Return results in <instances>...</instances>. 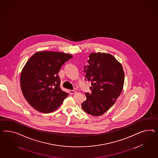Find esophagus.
I'll use <instances>...</instances> for the list:
<instances>
[{"label":"esophagus","mask_w":158,"mask_h":158,"mask_svg":"<svg viewBox=\"0 0 158 158\" xmlns=\"http://www.w3.org/2000/svg\"><path fill=\"white\" fill-rule=\"evenodd\" d=\"M69 94H74L75 93H76V91L75 90H70L69 91Z\"/></svg>","instance_id":"1"}]
</instances>
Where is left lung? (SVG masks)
Returning a JSON list of instances; mask_svg holds the SVG:
<instances>
[{
  "label": "left lung",
  "mask_w": 158,
  "mask_h": 158,
  "mask_svg": "<svg viewBox=\"0 0 158 158\" xmlns=\"http://www.w3.org/2000/svg\"><path fill=\"white\" fill-rule=\"evenodd\" d=\"M88 65L84 67L85 81H91V93H85L86 100L81 108L86 113L99 116L106 112L122 92L124 72L121 64L113 56L105 53H92Z\"/></svg>",
  "instance_id": "8db88e82"
}]
</instances>
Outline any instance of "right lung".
Segmentation results:
<instances>
[{"label": "right lung", "instance_id": "1", "mask_svg": "<svg viewBox=\"0 0 158 158\" xmlns=\"http://www.w3.org/2000/svg\"><path fill=\"white\" fill-rule=\"evenodd\" d=\"M73 56L63 52H39L22 71L21 87L26 100L37 111L49 113L63 102L68 93L61 89L57 73Z\"/></svg>", "mask_w": 158, "mask_h": 158}]
</instances>
